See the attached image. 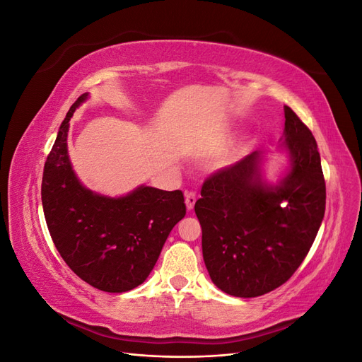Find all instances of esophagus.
I'll use <instances>...</instances> for the list:
<instances>
[{
	"label": "esophagus",
	"instance_id": "esophagus-1",
	"mask_svg": "<svg viewBox=\"0 0 362 362\" xmlns=\"http://www.w3.org/2000/svg\"><path fill=\"white\" fill-rule=\"evenodd\" d=\"M194 202H196V193L194 192H189L187 194H185V205H187V210H193Z\"/></svg>",
	"mask_w": 362,
	"mask_h": 362
}]
</instances>
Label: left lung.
Returning a JSON list of instances; mask_svg holds the SVG:
<instances>
[{"label": "left lung", "mask_w": 362, "mask_h": 362, "mask_svg": "<svg viewBox=\"0 0 362 362\" xmlns=\"http://www.w3.org/2000/svg\"><path fill=\"white\" fill-rule=\"evenodd\" d=\"M284 113L290 169L282 181H262V152L255 151L211 173L194 204L206 270L217 288L237 298H257L287 282L308 255L325 216L315 139L290 107Z\"/></svg>", "instance_id": "obj_1"}]
</instances>
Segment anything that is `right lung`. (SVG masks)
Wrapping results in <instances>:
<instances>
[{
    "label": "right lung",
    "instance_id": "1",
    "mask_svg": "<svg viewBox=\"0 0 362 362\" xmlns=\"http://www.w3.org/2000/svg\"><path fill=\"white\" fill-rule=\"evenodd\" d=\"M87 96L69 108L43 168V213L54 245L76 276L98 290L124 293L154 269L172 228L185 216L184 194L140 185L108 198L84 187L72 170L66 140L69 120Z\"/></svg>",
    "mask_w": 362,
    "mask_h": 362
}]
</instances>
